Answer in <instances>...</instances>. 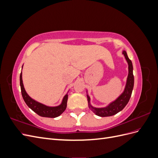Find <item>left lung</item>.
<instances>
[{
	"label": "left lung",
	"mask_w": 158,
	"mask_h": 158,
	"mask_svg": "<svg viewBox=\"0 0 158 158\" xmlns=\"http://www.w3.org/2000/svg\"><path fill=\"white\" fill-rule=\"evenodd\" d=\"M123 54L125 55V59L128 64V74L126 86L123 94L119 96L115 101L110 103L108 106L103 108H95L90 105V98L87 95L89 108L99 117H109L114 115L119 111H121L125 107L131 97L132 92L134 87V75H133V66L132 61L129 59L127 52L123 51Z\"/></svg>",
	"instance_id": "1"
}]
</instances>
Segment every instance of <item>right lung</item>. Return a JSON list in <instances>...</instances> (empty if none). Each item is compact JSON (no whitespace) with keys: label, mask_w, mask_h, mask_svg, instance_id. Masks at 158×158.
I'll return each instance as SVG.
<instances>
[{"label":"right lung","mask_w":158,"mask_h":158,"mask_svg":"<svg viewBox=\"0 0 158 158\" xmlns=\"http://www.w3.org/2000/svg\"><path fill=\"white\" fill-rule=\"evenodd\" d=\"M20 83L21 87V92L23 100H24V102L27 104V106L31 110H33L35 113H36L38 115L44 117L55 118L60 115V114L65 111L66 106H67V94L64 95V97L63 99V102H62V103L60 106L56 107H48L45 106L44 104L35 101L34 99H31L29 95H27L23 85L22 73H20Z\"/></svg>","instance_id":"right-lung-1"}]
</instances>
